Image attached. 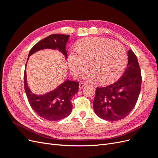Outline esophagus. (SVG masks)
<instances>
[{
  "mask_svg": "<svg viewBox=\"0 0 158 158\" xmlns=\"http://www.w3.org/2000/svg\"><path fill=\"white\" fill-rule=\"evenodd\" d=\"M85 85H86V84L84 83V82H80V84H79V88L80 89H82V88H84L85 86Z\"/></svg>",
  "mask_w": 158,
  "mask_h": 158,
  "instance_id": "1",
  "label": "esophagus"
}]
</instances>
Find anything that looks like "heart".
<instances>
[{
  "mask_svg": "<svg viewBox=\"0 0 158 158\" xmlns=\"http://www.w3.org/2000/svg\"><path fill=\"white\" fill-rule=\"evenodd\" d=\"M127 60V51L121 44L98 37L80 40L69 56V69L74 76L82 74L89 61L92 72L85 74V78L90 81L98 78L102 84L117 79L125 69Z\"/></svg>",
  "mask_w": 158,
  "mask_h": 158,
  "instance_id": "heart-1",
  "label": "heart"
}]
</instances>
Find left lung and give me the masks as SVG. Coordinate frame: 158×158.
Wrapping results in <instances>:
<instances>
[{
	"label": "left lung",
	"instance_id": "left-lung-1",
	"mask_svg": "<svg viewBox=\"0 0 158 158\" xmlns=\"http://www.w3.org/2000/svg\"><path fill=\"white\" fill-rule=\"evenodd\" d=\"M142 76L137 57L128 51L127 67L116 82L96 88L93 107L102 119L115 121L126 117L135 107L141 89Z\"/></svg>",
	"mask_w": 158,
	"mask_h": 158
}]
</instances>
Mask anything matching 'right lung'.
<instances>
[{
  "instance_id": "1",
  "label": "right lung",
  "mask_w": 158,
  "mask_h": 158,
  "mask_svg": "<svg viewBox=\"0 0 158 158\" xmlns=\"http://www.w3.org/2000/svg\"><path fill=\"white\" fill-rule=\"evenodd\" d=\"M70 35L52 34L40 41L30 50L28 56L42 49H58L65 58H67L66 43ZM29 59V57L27 60ZM26 65L24 71V89L30 106L34 111L46 120H61L70 114L73 109L71 100L78 91L79 82L69 80H65L56 89L44 95H37L31 92L28 87L26 76Z\"/></svg>"
}]
</instances>
